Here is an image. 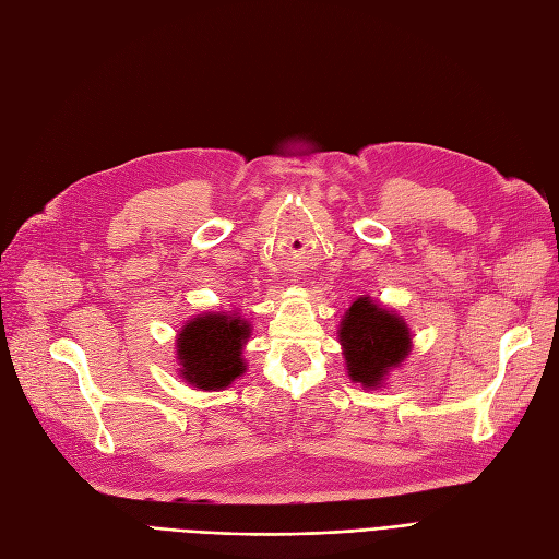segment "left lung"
Segmentation results:
<instances>
[{
    "label": "left lung",
    "mask_w": 559,
    "mask_h": 559,
    "mask_svg": "<svg viewBox=\"0 0 559 559\" xmlns=\"http://www.w3.org/2000/svg\"><path fill=\"white\" fill-rule=\"evenodd\" d=\"M337 343L343 347L349 380L378 389L408 359L413 335L401 314L370 296H359L343 314Z\"/></svg>",
    "instance_id": "obj_1"
}]
</instances>
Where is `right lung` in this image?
Masks as SVG:
<instances>
[{
	"label": "right lung",
	"instance_id": "add662e5",
	"mask_svg": "<svg viewBox=\"0 0 559 559\" xmlns=\"http://www.w3.org/2000/svg\"><path fill=\"white\" fill-rule=\"evenodd\" d=\"M251 321L240 310L202 312L177 331V376L202 392H218L247 373L242 359Z\"/></svg>",
	"mask_w": 559,
	"mask_h": 559
}]
</instances>
